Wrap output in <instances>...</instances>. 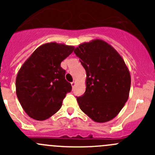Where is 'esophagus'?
Wrapping results in <instances>:
<instances>
[{"label": "esophagus", "mask_w": 155, "mask_h": 155, "mask_svg": "<svg viewBox=\"0 0 155 155\" xmlns=\"http://www.w3.org/2000/svg\"><path fill=\"white\" fill-rule=\"evenodd\" d=\"M76 82H75V81H73V82H71V86H72V87H73V88H74V86H76Z\"/></svg>", "instance_id": "obj_1"}]
</instances>
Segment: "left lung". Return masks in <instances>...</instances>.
<instances>
[{"label": "left lung", "mask_w": 155, "mask_h": 155, "mask_svg": "<svg viewBox=\"0 0 155 155\" xmlns=\"http://www.w3.org/2000/svg\"><path fill=\"white\" fill-rule=\"evenodd\" d=\"M86 72V92L77 97L81 110L95 122L113 119L129 96L131 76L119 53L99 39L74 50Z\"/></svg>", "instance_id": "8db88e82"}]
</instances>
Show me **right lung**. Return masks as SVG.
Wrapping results in <instances>:
<instances>
[{"label": "right lung", "instance_id": "right-lung-1", "mask_svg": "<svg viewBox=\"0 0 155 155\" xmlns=\"http://www.w3.org/2000/svg\"><path fill=\"white\" fill-rule=\"evenodd\" d=\"M73 46L55 42L41 45L24 62L16 78V93L26 113L46 120L61 108L72 89L61 62L73 53Z\"/></svg>", "mask_w": 155, "mask_h": 155}]
</instances>
